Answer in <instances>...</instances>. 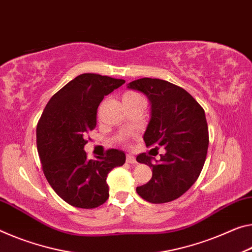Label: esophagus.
Here are the masks:
<instances>
[{
  "mask_svg": "<svg viewBox=\"0 0 252 252\" xmlns=\"http://www.w3.org/2000/svg\"><path fill=\"white\" fill-rule=\"evenodd\" d=\"M126 162L131 163V165H134V163H137V159H135L132 155H126Z\"/></svg>",
  "mask_w": 252,
  "mask_h": 252,
  "instance_id": "esophagus-1",
  "label": "esophagus"
}]
</instances>
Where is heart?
I'll return each instance as SVG.
<instances>
[{"label": "heart", "instance_id": "1", "mask_svg": "<svg viewBox=\"0 0 252 252\" xmlns=\"http://www.w3.org/2000/svg\"><path fill=\"white\" fill-rule=\"evenodd\" d=\"M140 97H141L140 95H139L138 93H135V92H126V93L123 95V98H130V99L140 98Z\"/></svg>", "mask_w": 252, "mask_h": 252}]
</instances>
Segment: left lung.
I'll use <instances>...</instances> for the list:
<instances>
[{"label":"left lung","instance_id":"left-lung-1","mask_svg":"<svg viewBox=\"0 0 252 252\" xmlns=\"http://www.w3.org/2000/svg\"><path fill=\"white\" fill-rule=\"evenodd\" d=\"M127 87L142 92L151 102L146 146L166 150L157 165L147 153L137 156L139 162L153 167V177L138 186L137 193L154 204L171 202L190 189L204 166L209 148L204 109L189 92L162 79L140 78Z\"/></svg>","mask_w":252,"mask_h":252}]
</instances>
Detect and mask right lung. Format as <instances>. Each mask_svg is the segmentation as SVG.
I'll return each mask as SVG.
<instances>
[{
  "instance_id": "right-lung-1",
  "label": "right lung",
  "mask_w": 252,
  "mask_h": 252,
  "mask_svg": "<svg viewBox=\"0 0 252 252\" xmlns=\"http://www.w3.org/2000/svg\"><path fill=\"white\" fill-rule=\"evenodd\" d=\"M125 79L82 74L54 94L37 125V148L43 174L59 197L71 206L95 209L109 198L106 177L126 162V155L109 149L105 157L87 159L84 146L96 126L99 103Z\"/></svg>"
}]
</instances>
